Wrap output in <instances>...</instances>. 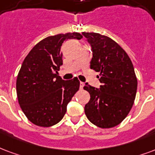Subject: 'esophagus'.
<instances>
[{"mask_svg":"<svg viewBox=\"0 0 155 155\" xmlns=\"http://www.w3.org/2000/svg\"><path fill=\"white\" fill-rule=\"evenodd\" d=\"M84 85V82H81V83H80V88H81V89H83Z\"/></svg>","mask_w":155,"mask_h":155,"instance_id":"esophagus-1","label":"esophagus"}]
</instances>
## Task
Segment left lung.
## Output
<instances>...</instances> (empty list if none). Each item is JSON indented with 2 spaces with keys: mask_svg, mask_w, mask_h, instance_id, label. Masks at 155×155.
Here are the masks:
<instances>
[{
  "mask_svg": "<svg viewBox=\"0 0 155 155\" xmlns=\"http://www.w3.org/2000/svg\"><path fill=\"white\" fill-rule=\"evenodd\" d=\"M93 51L90 68L99 72V89L85 84L90 94L84 106L87 118L101 128L120 124L136 98L137 79L127 52L112 38L97 33H82Z\"/></svg>",
  "mask_w": 155,
  "mask_h": 155,
  "instance_id": "left-lung-1",
  "label": "left lung"
}]
</instances>
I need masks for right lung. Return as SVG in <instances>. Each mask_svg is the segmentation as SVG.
<instances>
[{"label":"right lung","mask_w":155,"mask_h":155,"mask_svg":"<svg viewBox=\"0 0 155 155\" xmlns=\"http://www.w3.org/2000/svg\"><path fill=\"white\" fill-rule=\"evenodd\" d=\"M79 33L46 38L34 46L23 61L16 81V92L27 118L39 127L57 124L66 113V107L80 88L74 77L64 81L57 76L62 65L61 45L67 39L80 40Z\"/></svg>","instance_id":"right-lung-1"}]
</instances>
